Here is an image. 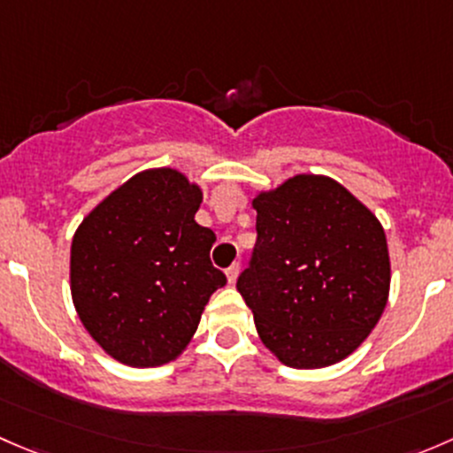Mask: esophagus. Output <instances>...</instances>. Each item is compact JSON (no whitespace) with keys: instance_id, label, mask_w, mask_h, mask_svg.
<instances>
[{"instance_id":"obj_1","label":"esophagus","mask_w":453,"mask_h":453,"mask_svg":"<svg viewBox=\"0 0 453 453\" xmlns=\"http://www.w3.org/2000/svg\"><path fill=\"white\" fill-rule=\"evenodd\" d=\"M237 277H240V264L228 265V268H226V279H228V283H231V286L237 281Z\"/></svg>"}]
</instances>
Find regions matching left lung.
Wrapping results in <instances>:
<instances>
[{"label": "left lung", "instance_id": "1", "mask_svg": "<svg viewBox=\"0 0 453 453\" xmlns=\"http://www.w3.org/2000/svg\"><path fill=\"white\" fill-rule=\"evenodd\" d=\"M257 242L237 290L261 342L292 368L351 356L388 301L380 220L329 176L296 174L257 194Z\"/></svg>", "mask_w": 453, "mask_h": 453}]
</instances>
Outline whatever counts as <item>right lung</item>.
Segmentation results:
<instances>
[{"mask_svg": "<svg viewBox=\"0 0 453 453\" xmlns=\"http://www.w3.org/2000/svg\"><path fill=\"white\" fill-rule=\"evenodd\" d=\"M203 192L172 167L106 196L72 240V298L91 338L128 366L176 360L209 296L226 283L209 259L216 235L194 220Z\"/></svg>", "mask_w": 453, "mask_h": 453, "instance_id": "right-lung-1", "label": "right lung"}]
</instances>
